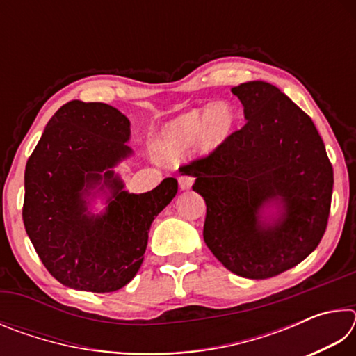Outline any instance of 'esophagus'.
Listing matches in <instances>:
<instances>
[{
  "label": "esophagus",
  "instance_id": "34e87169",
  "mask_svg": "<svg viewBox=\"0 0 356 356\" xmlns=\"http://www.w3.org/2000/svg\"><path fill=\"white\" fill-rule=\"evenodd\" d=\"M193 182H195V179H193L191 176H180V177H179V186H180V190H190Z\"/></svg>",
  "mask_w": 356,
  "mask_h": 356
}]
</instances>
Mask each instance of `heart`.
<instances>
[{
	"instance_id": "1",
	"label": "heart",
	"mask_w": 356,
	"mask_h": 356,
	"mask_svg": "<svg viewBox=\"0 0 356 356\" xmlns=\"http://www.w3.org/2000/svg\"><path fill=\"white\" fill-rule=\"evenodd\" d=\"M236 111L226 100H215L204 110L193 108L168 122L155 141L156 159L165 163L182 160L193 147L212 150L227 140Z\"/></svg>"
}]
</instances>
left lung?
<instances>
[{
  "mask_svg": "<svg viewBox=\"0 0 356 356\" xmlns=\"http://www.w3.org/2000/svg\"><path fill=\"white\" fill-rule=\"evenodd\" d=\"M246 124L180 172L207 206L204 242L229 272L265 280L295 267L327 229L333 168L314 122L267 81L231 89Z\"/></svg>",
  "mask_w": 356,
  "mask_h": 356,
  "instance_id": "left-lung-1",
  "label": "left lung"
}]
</instances>
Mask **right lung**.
I'll return each mask as SVG.
<instances>
[{
	"mask_svg": "<svg viewBox=\"0 0 356 356\" xmlns=\"http://www.w3.org/2000/svg\"><path fill=\"white\" fill-rule=\"evenodd\" d=\"M130 120L111 105L72 100L55 113L25 170L23 222L51 276L76 291H119L144 261L149 229L177 193L168 177L129 193L114 172L131 156ZM97 197L106 201L92 212Z\"/></svg>",
	"mask_w": 356,
	"mask_h": 356,
	"instance_id": "add662e5",
	"label": "right lung"
}]
</instances>
